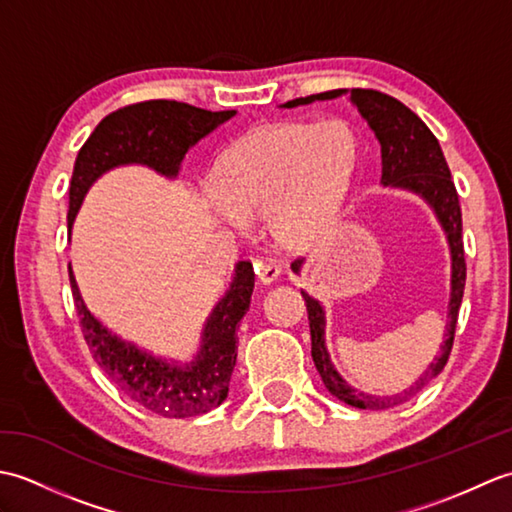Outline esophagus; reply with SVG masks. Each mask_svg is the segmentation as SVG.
Wrapping results in <instances>:
<instances>
[{
	"instance_id": "1",
	"label": "esophagus",
	"mask_w": 512,
	"mask_h": 512,
	"mask_svg": "<svg viewBox=\"0 0 512 512\" xmlns=\"http://www.w3.org/2000/svg\"><path fill=\"white\" fill-rule=\"evenodd\" d=\"M281 268L275 262H259L257 264V277L262 284H273V281L279 277Z\"/></svg>"
}]
</instances>
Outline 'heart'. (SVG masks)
<instances>
[{"mask_svg": "<svg viewBox=\"0 0 512 512\" xmlns=\"http://www.w3.org/2000/svg\"><path fill=\"white\" fill-rule=\"evenodd\" d=\"M356 158L358 138L345 121L268 125L224 151L206 200L239 233L268 215L281 244L312 246L332 231Z\"/></svg>", "mask_w": 512, "mask_h": 512, "instance_id": "b5f03b06", "label": "heart"}]
</instances>
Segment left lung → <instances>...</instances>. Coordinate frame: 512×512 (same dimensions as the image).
<instances>
[{"instance_id": "obj_1", "label": "left lung", "mask_w": 512, "mask_h": 512, "mask_svg": "<svg viewBox=\"0 0 512 512\" xmlns=\"http://www.w3.org/2000/svg\"><path fill=\"white\" fill-rule=\"evenodd\" d=\"M343 90H330L321 94H310L303 99L288 101L284 107H297L306 105L312 101H325L341 96ZM352 103L358 107L369 127L374 129V134L380 143V156H383V182L394 184V187L411 189L420 193L424 200L436 209L440 222L447 231L451 255H453V290H451V321L447 330V339L442 345V354L436 358V363H431L427 372H424L416 383H413L402 394L378 398L367 396L363 391H356L350 385H345V380L336 374V369L330 363L328 350L323 343V308L319 301H314L306 292H301L306 299V310L310 319V339H312V361L317 365V372L321 374L323 385L328 387L332 396L347 402L350 407L358 409H391L398 407L402 402H407L411 396H416L420 389L427 387L433 378H436L444 365L449 361L455 328H458V312L464 295L466 284V259H464V242H462V209L460 198L455 191V184L451 180V171L444 154L440 149L438 138L433 136L431 129L420 121L418 114H413L405 103H400L394 96L378 90H363L352 88L350 92ZM301 259L297 257L292 262V270H299Z\"/></svg>"}]
</instances>
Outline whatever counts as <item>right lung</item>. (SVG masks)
Here are the masks:
<instances>
[{
	"label": "right lung",
	"mask_w": 512,
	"mask_h": 512,
	"mask_svg": "<svg viewBox=\"0 0 512 512\" xmlns=\"http://www.w3.org/2000/svg\"><path fill=\"white\" fill-rule=\"evenodd\" d=\"M233 116V110L209 112L167 99L140 101L107 114L76 156L68 228L85 191L101 173L116 165L140 162L165 176H176L189 147ZM68 273L81 332L92 358L129 400L162 418H193L222 405L237 361V325L244 319L255 286L250 262L237 264L231 290L206 323L198 361L187 367H171L107 332L83 306L72 270Z\"/></svg>",
	"instance_id": "right-lung-1"
}]
</instances>
